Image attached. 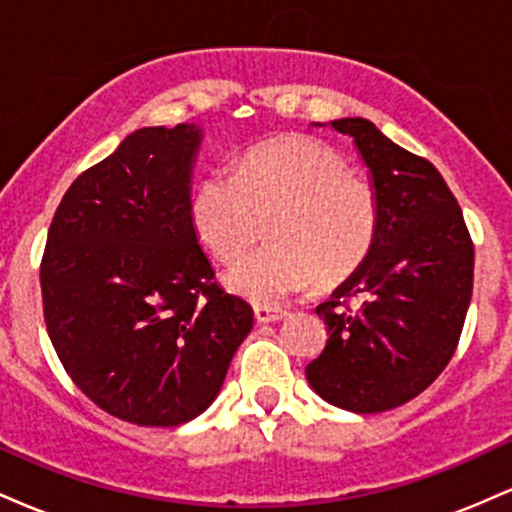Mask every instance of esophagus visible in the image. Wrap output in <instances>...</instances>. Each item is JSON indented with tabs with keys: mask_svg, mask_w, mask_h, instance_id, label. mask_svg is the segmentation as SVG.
<instances>
[{
	"mask_svg": "<svg viewBox=\"0 0 512 512\" xmlns=\"http://www.w3.org/2000/svg\"><path fill=\"white\" fill-rule=\"evenodd\" d=\"M286 317V310L269 308V305H255V320L260 325H269V322H279Z\"/></svg>",
	"mask_w": 512,
	"mask_h": 512,
	"instance_id": "esophagus-1",
	"label": "esophagus"
}]
</instances>
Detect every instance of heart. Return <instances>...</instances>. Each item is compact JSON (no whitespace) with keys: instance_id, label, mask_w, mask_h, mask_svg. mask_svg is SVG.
<instances>
[{"instance_id":"heart-1","label":"heart","mask_w":512,"mask_h":512,"mask_svg":"<svg viewBox=\"0 0 512 512\" xmlns=\"http://www.w3.org/2000/svg\"><path fill=\"white\" fill-rule=\"evenodd\" d=\"M378 192L325 142L289 134L255 146L238 173L214 170L197 185L192 221L216 260L236 264L269 226L274 248L231 269L226 286L274 305L317 284L349 279L373 248Z\"/></svg>"}]
</instances>
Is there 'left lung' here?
<instances>
[{
	"label": "left lung",
	"mask_w": 512,
	"mask_h": 512,
	"mask_svg": "<svg viewBox=\"0 0 512 512\" xmlns=\"http://www.w3.org/2000/svg\"><path fill=\"white\" fill-rule=\"evenodd\" d=\"M332 127L354 139L380 216L366 260L315 308L330 339L305 378L334 407L378 414L421 395L450 363L472 301L474 245L433 163L363 117Z\"/></svg>",
	"instance_id": "obj_1"
}]
</instances>
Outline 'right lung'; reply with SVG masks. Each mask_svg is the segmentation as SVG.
<instances>
[{
    "instance_id": "add662e5",
    "label": "right lung",
    "mask_w": 512,
    "mask_h": 512,
    "mask_svg": "<svg viewBox=\"0 0 512 512\" xmlns=\"http://www.w3.org/2000/svg\"><path fill=\"white\" fill-rule=\"evenodd\" d=\"M202 127H144L64 192L40 264L48 334L103 411L180 426L219 395L252 308L214 281L192 221Z\"/></svg>"
}]
</instances>
